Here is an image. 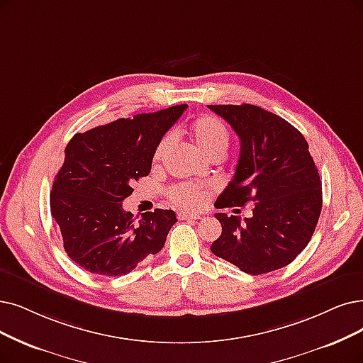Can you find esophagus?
<instances>
[{"instance_id": "1", "label": "esophagus", "mask_w": 363, "mask_h": 363, "mask_svg": "<svg viewBox=\"0 0 363 363\" xmlns=\"http://www.w3.org/2000/svg\"><path fill=\"white\" fill-rule=\"evenodd\" d=\"M177 217L180 220H199L201 216L199 214H194V213H186V211H180L177 213Z\"/></svg>"}]
</instances>
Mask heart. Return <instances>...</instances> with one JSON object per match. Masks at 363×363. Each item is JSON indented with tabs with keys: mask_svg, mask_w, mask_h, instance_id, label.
<instances>
[{
	"mask_svg": "<svg viewBox=\"0 0 363 363\" xmlns=\"http://www.w3.org/2000/svg\"><path fill=\"white\" fill-rule=\"evenodd\" d=\"M189 133L196 144V147L206 157H223L229 149L230 134L226 125L214 118V116L206 114L195 119L191 125ZM172 144V135L165 134L157 141L153 152V164H159L167 155ZM169 199L174 204L184 208H198L206 199L204 191L196 184L191 183H179L172 186L168 191Z\"/></svg>",
	"mask_w": 363,
	"mask_h": 363,
	"instance_id": "obj_1",
	"label": "heart"
}]
</instances>
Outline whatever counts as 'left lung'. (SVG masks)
I'll return each mask as SVG.
<instances>
[{"instance_id": "obj_1", "label": "left lung", "mask_w": 363, "mask_h": 363, "mask_svg": "<svg viewBox=\"0 0 363 363\" xmlns=\"http://www.w3.org/2000/svg\"><path fill=\"white\" fill-rule=\"evenodd\" d=\"M240 137V159L217 208L255 202L253 216L216 213L222 235L211 252L241 271L280 269L310 242L322 211V182L303 135L280 116L257 106H208Z\"/></svg>"}]
</instances>
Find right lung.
Segmentation results:
<instances>
[{
  "label": "right lung",
  "mask_w": 363,
  "mask_h": 363,
  "mask_svg": "<svg viewBox=\"0 0 363 363\" xmlns=\"http://www.w3.org/2000/svg\"><path fill=\"white\" fill-rule=\"evenodd\" d=\"M186 108L182 104L118 119L76 134L67 144L50 211L67 255L83 269L125 275L162 250L176 213L156 208L135 220L122 201L133 194L134 182L149 176L157 141Z\"/></svg>",
  "instance_id": "1"
}]
</instances>
